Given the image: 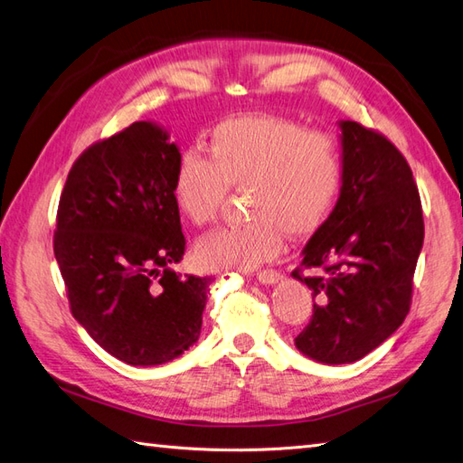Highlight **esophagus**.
Segmentation results:
<instances>
[{
	"label": "esophagus",
	"instance_id": "obj_1",
	"mask_svg": "<svg viewBox=\"0 0 463 463\" xmlns=\"http://www.w3.org/2000/svg\"><path fill=\"white\" fill-rule=\"evenodd\" d=\"M257 279L265 285H273V283H279V280L283 279V273H280V270H277V269H263V270H257Z\"/></svg>",
	"mask_w": 463,
	"mask_h": 463
}]
</instances>
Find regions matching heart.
<instances>
[{
    "mask_svg": "<svg viewBox=\"0 0 463 463\" xmlns=\"http://www.w3.org/2000/svg\"><path fill=\"white\" fill-rule=\"evenodd\" d=\"M345 180L337 135L280 116H240L210 131L206 155L190 149L176 165L180 213L202 228L220 218L232 190H247L250 222L206 235L196 261L206 269H253L290 238H308L330 218Z\"/></svg>",
    "mask_w": 463,
    "mask_h": 463,
    "instance_id": "heart-1",
    "label": "heart"
}]
</instances>
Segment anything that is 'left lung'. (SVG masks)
Listing matches in <instances>:
<instances>
[{
	"label": "left lung",
	"instance_id": "obj_1",
	"mask_svg": "<svg viewBox=\"0 0 463 463\" xmlns=\"http://www.w3.org/2000/svg\"><path fill=\"white\" fill-rule=\"evenodd\" d=\"M342 145L340 200L292 270L317 300L295 345L330 365L365 357L407 318L424 241L419 186L402 153L357 121H342Z\"/></svg>",
	"mask_w": 463,
	"mask_h": 463
}]
</instances>
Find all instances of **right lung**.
Returning a JSON list of instances; mask_svg holds the SVG:
<instances>
[{
    "instance_id": "1",
    "label": "right lung",
    "mask_w": 463,
    "mask_h": 463,
    "mask_svg": "<svg viewBox=\"0 0 463 463\" xmlns=\"http://www.w3.org/2000/svg\"><path fill=\"white\" fill-rule=\"evenodd\" d=\"M178 161L166 131L137 121L90 145L59 200L52 247L72 317L129 365L171 362L202 328L210 277L171 269L186 250Z\"/></svg>"
}]
</instances>
